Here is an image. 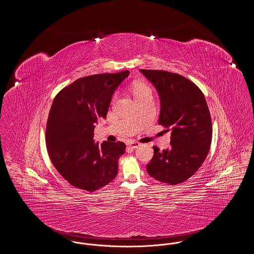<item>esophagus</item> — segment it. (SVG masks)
<instances>
[{"label":"esophagus","mask_w":254,"mask_h":254,"mask_svg":"<svg viewBox=\"0 0 254 254\" xmlns=\"http://www.w3.org/2000/svg\"><path fill=\"white\" fill-rule=\"evenodd\" d=\"M127 145L133 149V148H137L140 144L138 142H129V143H127Z\"/></svg>","instance_id":"1"}]
</instances>
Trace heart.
<instances>
[{"instance_id":"1","label":"heart","mask_w":254,"mask_h":254,"mask_svg":"<svg viewBox=\"0 0 254 254\" xmlns=\"http://www.w3.org/2000/svg\"><path fill=\"white\" fill-rule=\"evenodd\" d=\"M133 93L135 97L144 96L146 94H151V89L148 85L141 83H137L133 85ZM116 98V94L113 96V100Z\"/></svg>"}]
</instances>
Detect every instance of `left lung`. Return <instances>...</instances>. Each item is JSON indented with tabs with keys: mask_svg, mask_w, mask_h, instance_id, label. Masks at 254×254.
Returning a JSON list of instances; mask_svg holds the SVG:
<instances>
[{
	"mask_svg": "<svg viewBox=\"0 0 254 254\" xmlns=\"http://www.w3.org/2000/svg\"><path fill=\"white\" fill-rule=\"evenodd\" d=\"M156 87L161 111L158 124L170 131L171 146L146 165L155 180L171 186L191 177L204 163L212 139L211 117L201 89L188 78L164 70L140 69Z\"/></svg>",
	"mask_w": 254,
	"mask_h": 254,
	"instance_id": "1",
	"label": "left lung"
}]
</instances>
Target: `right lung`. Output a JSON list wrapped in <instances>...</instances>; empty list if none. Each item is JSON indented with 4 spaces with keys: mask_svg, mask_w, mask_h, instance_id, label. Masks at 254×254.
Returning <instances> with one entry per match:
<instances>
[{
    "mask_svg": "<svg viewBox=\"0 0 254 254\" xmlns=\"http://www.w3.org/2000/svg\"><path fill=\"white\" fill-rule=\"evenodd\" d=\"M129 71L85 76L55 96L46 129L49 158L71 186L93 192L118 173L123 142L102 144L93 140L95 124L107 117L112 94Z\"/></svg>",
    "mask_w": 254,
    "mask_h": 254,
    "instance_id": "add662e5",
    "label": "right lung"
}]
</instances>
